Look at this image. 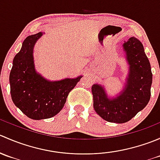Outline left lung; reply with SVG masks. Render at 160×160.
<instances>
[{
	"instance_id": "1",
	"label": "left lung",
	"mask_w": 160,
	"mask_h": 160,
	"mask_svg": "<svg viewBox=\"0 0 160 160\" xmlns=\"http://www.w3.org/2000/svg\"><path fill=\"white\" fill-rule=\"evenodd\" d=\"M123 47L130 65L123 92L114 99H108L102 87L93 84L91 88L95 111L107 122L119 124L130 121L147 105L152 81L149 61L141 42L131 37Z\"/></svg>"
}]
</instances>
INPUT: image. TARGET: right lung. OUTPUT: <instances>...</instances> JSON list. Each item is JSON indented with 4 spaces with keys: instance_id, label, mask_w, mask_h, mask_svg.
Returning <instances> with one entry per match:
<instances>
[{
    "instance_id": "1",
    "label": "right lung",
    "mask_w": 160,
    "mask_h": 160,
    "mask_svg": "<svg viewBox=\"0 0 160 160\" xmlns=\"http://www.w3.org/2000/svg\"><path fill=\"white\" fill-rule=\"evenodd\" d=\"M42 35L38 32L25 38L20 52L14 56L9 78L13 102L34 120L49 118L58 114L69 93L82 77L49 82L35 72L32 52L34 45Z\"/></svg>"
}]
</instances>
